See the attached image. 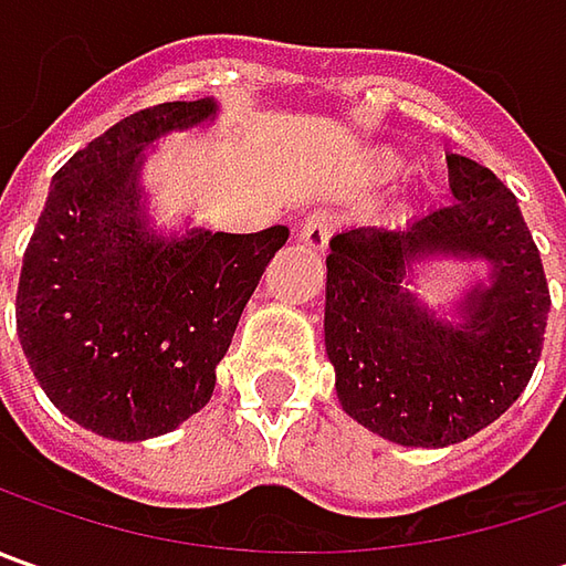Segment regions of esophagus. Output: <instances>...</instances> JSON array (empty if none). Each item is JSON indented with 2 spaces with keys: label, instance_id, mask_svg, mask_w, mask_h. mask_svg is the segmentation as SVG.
Wrapping results in <instances>:
<instances>
[{
  "label": "esophagus",
  "instance_id": "esophagus-1",
  "mask_svg": "<svg viewBox=\"0 0 566 566\" xmlns=\"http://www.w3.org/2000/svg\"><path fill=\"white\" fill-rule=\"evenodd\" d=\"M334 232H337V217L331 210H315L298 227V242H305L312 251H324Z\"/></svg>",
  "mask_w": 566,
  "mask_h": 566
}]
</instances>
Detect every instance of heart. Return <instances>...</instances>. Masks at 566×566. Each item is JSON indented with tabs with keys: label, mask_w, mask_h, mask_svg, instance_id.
Here are the masks:
<instances>
[{
	"label": "heart",
	"mask_w": 566,
	"mask_h": 566,
	"mask_svg": "<svg viewBox=\"0 0 566 566\" xmlns=\"http://www.w3.org/2000/svg\"><path fill=\"white\" fill-rule=\"evenodd\" d=\"M400 166H402L400 157H394V154H378V169H380V172L394 176V172H400Z\"/></svg>",
	"instance_id": "heart-1"
}]
</instances>
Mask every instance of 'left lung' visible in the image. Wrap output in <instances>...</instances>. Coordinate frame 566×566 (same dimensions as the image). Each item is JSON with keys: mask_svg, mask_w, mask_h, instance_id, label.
<instances>
[{"mask_svg": "<svg viewBox=\"0 0 566 566\" xmlns=\"http://www.w3.org/2000/svg\"><path fill=\"white\" fill-rule=\"evenodd\" d=\"M453 205L406 229L331 239L324 346L346 416L402 447L460 444L511 409L542 356L552 295L520 205L491 169L450 154ZM424 260H482L450 316L415 293Z\"/></svg>", "mask_w": 566, "mask_h": 566, "instance_id": "1", "label": "left lung"}]
</instances>
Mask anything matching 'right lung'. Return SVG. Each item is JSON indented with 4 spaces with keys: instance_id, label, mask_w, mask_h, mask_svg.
Returning <instances> with one entry per match:
<instances>
[{
    "instance_id": "obj_1",
    "label": "right lung",
    "mask_w": 566,
    "mask_h": 566,
    "mask_svg": "<svg viewBox=\"0 0 566 566\" xmlns=\"http://www.w3.org/2000/svg\"><path fill=\"white\" fill-rule=\"evenodd\" d=\"M176 99L116 122L53 176L18 280L33 378L72 422L147 441L205 409L235 324L290 229L157 232L142 172L150 147L217 119Z\"/></svg>"
}]
</instances>
